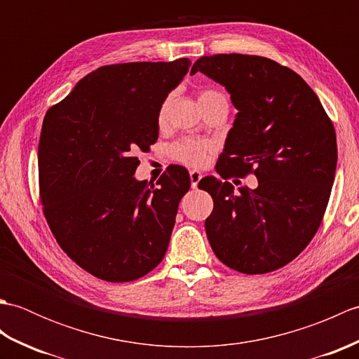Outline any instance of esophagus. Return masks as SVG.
Returning a JSON list of instances; mask_svg holds the SVG:
<instances>
[{
    "label": "esophagus",
    "instance_id": "esophagus-1",
    "mask_svg": "<svg viewBox=\"0 0 359 359\" xmlns=\"http://www.w3.org/2000/svg\"><path fill=\"white\" fill-rule=\"evenodd\" d=\"M189 179H191V187L193 188H197V185H199V182L202 179V172L201 171H189Z\"/></svg>",
    "mask_w": 359,
    "mask_h": 359
}]
</instances>
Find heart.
Returning a JSON list of instances; mask_svg holds the SVG:
<instances>
[{"label":"heart","instance_id":"obj_1","mask_svg":"<svg viewBox=\"0 0 359 359\" xmlns=\"http://www.w3.org/2000/svg\"><path fill=\"white\" fill-rule=\"evenodd\" d=\"M210 97H222V94L215 93V90H203V93L199 95V100H202V98H210ZM170 108H171V97H168V98H165L163 103L160 104V108H158V114H157L158 125H165ZM210 149H211V147L208 143L185 139V140H180L174 144V147L171 148V156L175 160H179V162L185 163V165L201 166V165H203L205 160H207Z\"/></svg>","mask_w":359,"mask_h":359}]
</instances>
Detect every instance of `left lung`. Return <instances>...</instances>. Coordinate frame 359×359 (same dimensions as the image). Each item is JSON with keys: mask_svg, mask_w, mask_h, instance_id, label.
Segmentation results:
<instances>
[{"mask_svg": "<svg viewBox=\"0 0 359 359\" xmlns=\"http://www.w3.org/2000/svg\"><path fill=\"white\" fill-rule=\"evenodd\" d=\"M196 72L222 85L238 109L216 165L222 179L199 182L215 202L205 220L210 245L236 271L278 270L321 225L337 171L334 128L313 89L270 58L219 53L197 60ZM248 172L255 190L236 192L224 180Z\"/></svg>", "mask_w": 359, "mask_h": 359, "instance_id": "8db88e82", "label": "left lung"}]
</instances>
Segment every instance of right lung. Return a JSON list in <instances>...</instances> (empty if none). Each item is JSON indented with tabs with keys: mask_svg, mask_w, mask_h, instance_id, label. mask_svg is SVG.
I'll return each instance as SVG.
<instances>
[{
	"mask_svg": "<svg viewBox=\"0 0 359 359\" xmlns=\"http://www.w3.org/2000/svg\"><path fill=\"white\" fill-rule=\"evenodd\" d=\"M189 66L179 58L98 67L46 112L38 144L44 216L67 256L103 280L144 276L170 245L189 174L172 165L149 187L134 177L135 154L157 142L160 104Z\"/></svg>",
	"mask_w": 359,
	"mask_h": 359,
	"instance_id": "obj_1",
	"label": "right lung"
}]
</instances>
